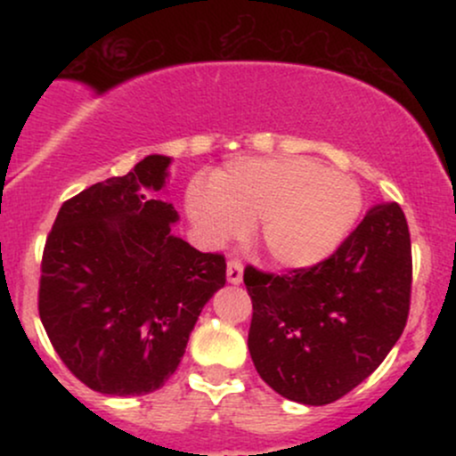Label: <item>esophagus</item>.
I'll list each match as a JSON object with an SVG mask.
<instances>
[{"mask_svg":"<svg viewBox=\"0 0 456 456\" xmlns=\"http://www.w3.org/2000/svg\"><path fill=\"white\" fill-rule=\"evenodd\" d=\"M242 274H244V268L240 261H229L227 264V281L232 282V285H240L242 282Z\"/></svg>","mask_w":456,"mask_h":456,"instance_id":"esophagus-1","label":"esophagus"}]
</instances>
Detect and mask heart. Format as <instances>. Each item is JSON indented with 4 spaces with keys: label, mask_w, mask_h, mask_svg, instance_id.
<instances>
[{
    "label": "heart",
    "mask_w": 456,
    "mask_h": 456,
    "mask_svg": "<svg viewBox=\"0 0 456 456\" xmlns=\"http://www.w3.org/2000/svg\"><path fill=\"white\" fill-rule=\"evenodd\" d=\"M362 195L352 177L308 159H238L214 171L210 188L186 192L188 218L210 244L255 224L274 264L308 268L334 253L354 227Z\"/></svg>",
    "instance_id": "1"
}]
</instances>
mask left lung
<instances>
[{"label":"left lung","instance_id":"obj_1","mask_svg":"<svg viewBox=\"0 0 456 456\" xmlns=\"http://www.w3.org/2000/svg\"><path fill=\"white\" fill-rule=\"evenodd\" d=\"M253 300L248 352L285 399L328 405L364 381L407 323L411 242L399 203L370 208L337 253L313 268L244 270Z\"/></svg>","mask_w":456,"mask_h":456}]
</instances>
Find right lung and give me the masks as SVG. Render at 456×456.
I'll list each match as a JSON object with an SVG mask.
<instances>
[{
	"instance_id": "obj_1",
	"label": "right lung",
	"mask_w": 456,
	"mask_h": 456,
	"mask_svg": "<svg viewBox=\"0 0 456 456\" xmlns=\"http://www.w3.org/2000/svg\"><path fill=\"white\" fill-rule=\"evenodd\" d=\"M169 156L68 199L46 238L38 311L57 355L87 388L113 396L159 390L175 373L227 264L171 232Z\"/></svg>"
}]
</instances>
